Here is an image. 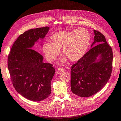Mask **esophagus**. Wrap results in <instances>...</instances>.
Instances as JSON below:
<instances>
[{"instance_id": "esophagus-1", "label": "esophagus", "mask_w": 121, "mask_h": 121, "mask_svg": "<svg viewBox=\"0 0 121 121\" xmlns=\"http://www.w3.org/2000/svg\"><path fill=\"white\" fill-rule=\"evenodd\" d=\"M58 71H60V72H62L63 71H65V69L64 68H61V67H58Z\"/></svg>"}]
</instances>
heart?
Here are the masks:
<instances>
[{
    "label": "heart",
    "mask_w": 121,
    "mask_h": 121,
    "mask_svg": "<svg viewBox=\"0 0 121 121\" xmlns=\"http://www.w3.org/2000/svg\"><path fill=\"white\" fill-rule=\"evenodd\" d=\"M52 42L44 44L43 51L49 61L56 60L62 48V52L71 61L80 60L84 56L89 45L91 35L83 28L71 31L61 30L53 34Z\"/></svg>",
    "instance_id": "1"
}]
</instances>
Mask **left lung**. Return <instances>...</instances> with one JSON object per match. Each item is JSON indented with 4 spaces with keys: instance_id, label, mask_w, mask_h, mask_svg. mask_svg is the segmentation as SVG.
I'll use <instances>...</instances> for the list:
<instances>
[{
    "instance_id": "obj_1",
    "label": "left lung",
    "mask_w": 121,
    "mask_h": 121,
    "mask_svg": "<svg viewBox=\"0 0 121 121\" xmlns=\"http://www.w3.org/2000/svg\"><path fill=\"white\" fill-rule=\"evenodd\" d=\"M95 45L82 58L72 65L71 70V89L73 94L87 97L97 93L108 82L112 71L113 51L104 35L94 30ZM99 54L100 61H95Z\"/></svg>"
}]
</instances>
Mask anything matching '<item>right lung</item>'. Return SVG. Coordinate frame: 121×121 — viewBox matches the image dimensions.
<instances>
[{
  "mask_svg": "<svg viewBox=\"0 0 121 121\" xmlns=\"http://www.w3.org/2000/svg\"><path fill=\"white\" fill-rule=\"evenodd\" d=\"M49 30L46 26L24 32L15 41L8 56V68L13 86L30 100H44L51 93L54 68L51 63L43 62V56L31 49L35 42L44 38Z\"/></svg>",
  "mask_w": 121,
  "mask_h": 121,
  "instance_id": "1",
  "label": "right lung"
}]
</instances>
